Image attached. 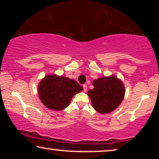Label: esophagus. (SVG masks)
<instances>
[{
  "label": "esophagus",
  "instance_id": "obj_1",
  "mask_svg": "<svg viewBox=\"0 0 159 159\" xmlns=\"http://www.w3.org/2000/svg\"><path fill=\"white\" fill-rule=\"evenodd\" d=\"M83 91H84V92H86V91H87V85L84 84L83 85Z\"/></svg>",
  "mask_w": 159,
  "mask_h": 159
}]
</instances>
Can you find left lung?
<instances>
[{"instance_id": "8db88e82", "label": "left lung", "mask_w": 159, "mask_h": 159, "mask_svg": "<svg viewBox=\"0 0 159 159\" xmlns=\"http://www.w3.org/2000/svg\"><path fill=\"white\" fill-rule=\"evenodd\" d=\"M94 88L88 92L94 109L101 114L114 111L125 96V87L122 80L111 75L93 80Z\"/></svg>"}]
</instances>
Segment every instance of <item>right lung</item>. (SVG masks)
I'll return each instance as SVG.
<instances>
[{
  "instance_id": "add662e5",
  "label": "right lung",
  "mask_w": 159,
  "mask_h": 159,
  "mask_svg": "<svg viewBox=\"0 0 159 159\" xmlns=\"http://www.w3.org/2000/svg\"><path fill=\"white\" fill-rule=\"evenodd\" d=\"M83 90L76 80L66 76L49 74L42 79L38 87L39 98L47 108L61 111L69 106L73 97Z\"/></svg>"
}]
</instances>
